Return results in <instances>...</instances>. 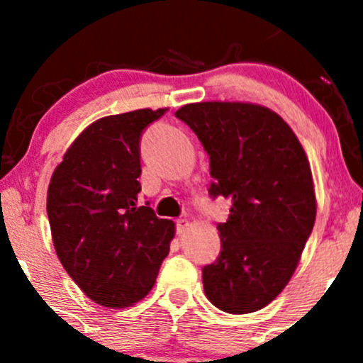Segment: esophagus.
<instances>
[{
    "label": "esophagus",
    "instance_id": "obj_1",
    "mask_svg": "<svg viewBox=\"0 0 363 363\" xmlns=\"http://www.w3.org/2000/svg\"><path fill=\"white\" fill-rule=\"evenodd\" d=\"M187 228H189V222H187L186 218H179V220H176V230H177V234H184Z\"/></svg>",
    "mask_w": 363,
    "mask_h": 363
}]
</instances>
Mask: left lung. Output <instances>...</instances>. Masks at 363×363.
Segmentation results:
<instances>
[{
    "label": "left lung",
    "instance_id": "left-lung-1",
    "mask_svg": "<svg viewBox=\"0 0 363 363\" xmlns=\"http://www.w3.org/2000/svg\"><path fill=\"white\" fill-rule=\"evenodd\" d=\"M176 118L210 157L211 198H228L222 249L203 268L208 301L228 314L256 312L290 281L315 222L311 165L289 124L244 102L187 104Z\"/></svg>",
    "mask_w": 363,
    "mask_h": 363
}]
</instances>
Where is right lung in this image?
Segmentation results:
<instances>
[{"label":"right lung","instance_id":"add662e5","mask_svg":"<svg viewBox=\"0 0 363 363\" xmlns=\"http://www.w3.org/2000/svg\"><path fill=\"white\" fill-rule=\"evenodd\" d=\"M167 109L95 121L73 141L51 177L48 216L54 249L86 297L133 306L152 290L174 237L172 220L141 205L140 140Z\"/></svg>","mask_w":363,"mask_h":363}]
</instances>
